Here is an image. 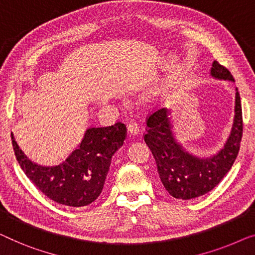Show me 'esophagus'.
I'll use <instances>...</instances> for the list:
<instances>
[{
    "mask_svg": "<svg viewBox=\"0 0 255 255\" xmlns=\"http://www.w3.org/2000/svg\"><path fill=\"white\" fill-rule=\"evenodd\" d=\"M128 135H130V136H135L136 134H138V133H139V127H138V124H135V123L128 124Z\"/></svg>",
    "mask_w": 255,
    "mask_h": 255,
    "instance_id": "obj_1",
    "label": "esophagus"
}]
</instances>
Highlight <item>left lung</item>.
<instances>
[{
	"label": "left lung",
	"instance_id": "1",
	"mask_svg": "<svg viewBox=\"0 0 255 255\" xmlns=\"http://www.w3.org/2000/svg\"><path fill=\"white\" fill-rule=\"evenodd\" d=\"M210 77L235 83L229 70L216 61L210 68ZM235 116L230 134L223 146L209 156L190 153L173 132L171 109L162 108L147 119L145 141L152 150L161 182L173 198L190 200L201 197L220 184L237 157L243 134L241 95L235 88Z\"/></svg>",
	"mask_w": 255,
	"mask_h": 255
}]
</instances>
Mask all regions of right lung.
I'll return each mask as SVG.
<instances>
[{"label": "right lung", "mask_w": 255, "mask_h": 255, "mask_svg": "<svg viewBox=\"0 0 255 255\" xmlns=\"http://www.w3.org/2000/svg\"><path fill=\"white\" fill-rule=\"evenodd\" d=\"M124 124L88 128L82 141L56 165H42L29 160L11 132L17 161L29 180L57 204L85 207L101 194L112 157L124 143Z\"/></svg>", "instance_id": "add662e5"}]
</instances>
